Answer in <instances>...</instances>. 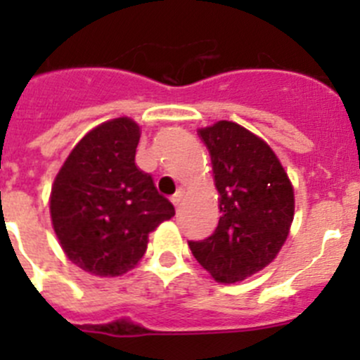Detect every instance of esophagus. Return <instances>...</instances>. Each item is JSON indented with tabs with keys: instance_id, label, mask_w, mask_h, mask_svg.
Segmentation results:
<instances>
[{
	"instance_id": "34e87169",
	"label": "esophagus",
	"mask_w": 360,
	"mask_h": 360,
	"mask_svg": "<svg viewBox=\"0 0 360 360\" xmlns=\"http://www.w3.org/2000/svg\"><path fill=\"white\" fill-rule=\"evenodd\" d=\"M183 197H184V191L181 190V188H179V190H177L176 193L172 195V198H170V200H172L174 205H176V207H179L181 203H183Z\"/></svg>"
}]
</instances>
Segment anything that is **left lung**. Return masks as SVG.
Returning a JSON list of instances; mask_svg holds the SVG:
<instances>
[{
    "label": "left lung",
    "instance_id": "1",
    "mask_svg": "<svg viewBox=\"0 0 360 360\" xmlns=\"http://www.w3.org/2000/svg\"><path fill=\"white\" fill-rule=\"evenodd\" d=\"M212 162L219 223L205 240H190L195 259L221 284H235L275 259L294 217L292 184L271 148L238 123L198 130Z\"/></svg>",
    "mask_w": 360,
    "mask_h": 360
}]
</instances>
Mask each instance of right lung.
<instances>
[{
    "mask_svg": "<svg viewBox=\"0 0 360 360\" xmlns=\"http://www.w3.org/2000/svg\"><path fill=\"white\" fill-rule=\"evenodd\" d=\"M141 129L115 118L90 130L60 167L50 195L53 230L71 263L99 277L132 270L148 235L176 214L136 165Z\"/></svg>",
    "mask_w": 360,
    "mask_h": 360,
    "instance_id": "add662e5",
    "label": "right lung"
}]
</instances>
